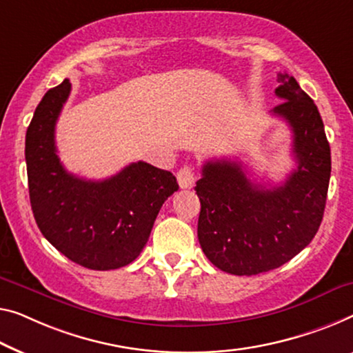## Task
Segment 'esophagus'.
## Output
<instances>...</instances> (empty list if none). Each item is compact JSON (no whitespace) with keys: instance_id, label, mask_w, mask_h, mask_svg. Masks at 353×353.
<instances>
[{"instance_id":"esophagus-1","label":"esophagus","mask_w":353,"mask_h":353,"mask_svg":"<svg viewBox=\"0 0 353 353\" xmlns=\"http://www.w3.org/2000/svg\"><path fill=\"white\" fill-rule=\"evenodd\" d=\"M177 182L181 188H193L196 182V174H194L192 166H183L177 171Z\"/></svg>"}]
</instances>
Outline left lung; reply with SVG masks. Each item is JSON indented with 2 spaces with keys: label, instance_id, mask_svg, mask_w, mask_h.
<instances>
[{
  "label": "left lung",
  "instance_id": "8db88e82",
  "mask_svg": "<svg viewBox=\"0 0 353 353\" xmlns=\"http://www.w3.org/2000/svg\"><path fill=\"white\" fill-rule=\"evenodd\" d=\"M272 115L293 133L296 170L282 185L252 182L241 161L212 160L196 182L201 201L198 239L204 255L219 270L255 276L282 266L311 243L319 231L331 174L330 144L311 97L296 79L277 74Z\"/></svg>",
  "mask_w": 353,
  "mask_h": 353
}]
</instances>
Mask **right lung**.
<instances>
[{
    "label": "right lung",
    "mask_w": 353,
    "mask_h": 353,
    "mask_svg": "<svg viewBox=\"0 0 353 353\" xmlns=\"http://www.w3.org/2000/svg\"><path fill=\"white\" fill-rule=\"evenodd\" d=\"M70 92V79L50 88L26 130L31 209L44 238L71 261L94 271L117 270L138 259L163 203L179 185L172 172L145 161L104 181L70 174L55 147V125Z\"/></svg>",
    "instance_id": "obj_1"
}]
</instances>
